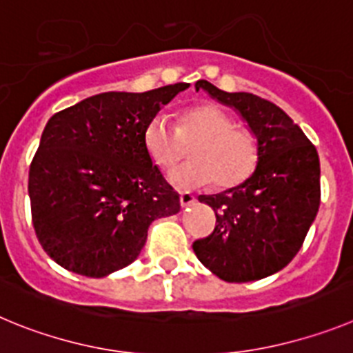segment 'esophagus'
<instances>
[{"label": "esophagus", "instance_id": "esophagus-1", "mask_svg": "<svg viewBox=\"0 0 353 353\" xmlns=\"http://www.w3.org/2000/svg\"><path fill=\"white\" fill-rule=\"evenodd\" d=\"M179 200H181V205H183V208H190L192 204H195L196 199H195V195H192L190 192H183L181 193Z\"/></svg>", "mask_w": 353, "mask_h": 353}]
</instances>
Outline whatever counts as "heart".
I'll list each match as a JSON object with an SVG mask.
<instances>
[{"label": "heart", "instance_id": "heart-1", "mask_svg": "<svg viewBox=\"0 0 353 353\" xmlns=\"http://www.w3.org/2000/svg\"><path fill=\"white\" fill-rule=\"evenodd\" d=\"M144 145L161 170L172 169L186 153V145L192 148V161L169 176L181 190L204 188L212 181L220 190L236 188L255 172L260 158L255 133L236 126L228 114L214 105L188 109L177 128L165 116H154L144 130Z\"/></svg>", "mask_w": 353, "mask_h": 353}]
</instances>
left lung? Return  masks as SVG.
Here are the masks:
<instances>
[{"label":"left lung","mask_w":353,"mask_h":353,"mask_svg":"<svg viewBox=\"0 0 353 353\" xmlns=\"http://www.w3.org/2000/svg\"><path fill=\"white\" fill-rule=\"evenodd\" d=\"M195 88L239 112L259 139L260 158L243 184L199 196L216 212V227L211 236L193 243V252L228 283L268 278L297 255L319 212V153L303 130L269 100L227 93L208 81H196Z\"/></svg>","instance_id":"8db88e82"}]
</instances>
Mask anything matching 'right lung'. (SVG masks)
<instances>
[{
	"instance_id": "add662e5",
	"label": "right lung",
	"mask_w": 353,
	"mask_h": 353,
	"mask_svg": "<svg viewBox=\"0 0 353 353\" xmlns=\"http://www.w3.org/2000/svg\"><path fill=\"white\" fill-rule=\"evenodd\" d=\"M188 88L100 93L47 121L28 192L34 232L54 262L109 276L137 259L157 218L179 212V193L145 151L144 130Z\"/></svg>"
}]
</instances>
